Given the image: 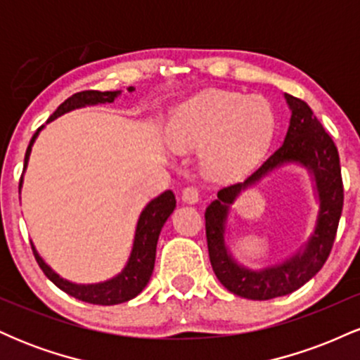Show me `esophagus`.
<instances>
[{
  "label": "esophagus",
  "instance_id": "34e87169",
  "mask_svg": "<svg viewBox=\"0 0 360 360\" xmlns=\"http://www.w3.org/2000/svg\"><path fill=\"white\" fill-rule=\"evenodd\" d=\"M181 198H183L184 203L194 205L198 203V200H200V191H198L196 186H186L183 189V194H181Z\"/></svg>",
  "mask_w": 360,
  "mask_h": 360
}]
</instances>
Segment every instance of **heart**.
<instances>
[{"label": "heart", "mask_w": 360, "mask_h": 360, "mask_svg": "<svg viewBox=\"0 0 360 360\" xmlns=\"http://www.w3.org/2000/svg\"><path fill=\"white\" fill-rule=\"evenodd\" d=\"M274 113L260 96L237 91L206 89L172 113L167 140L176 150L203 148L210 176L230 179L254 166L269 147Z\"/></svg>", "instance_id": "1"}]
</instances>
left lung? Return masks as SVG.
<instances>
[{
	"label": "left lung",
	"mask_w": 360,
	"mask_h": 360,
	"mask_svg": "<svg viewBox=\"0 0 360 360\" xmlns=\"http://www.w3.org/2000/svg\"><path fill=\"white\" fill-rule=\"evenodd\" d=\"M284 98L291 110V120L283 146L243 183L220 189L217 200L205 212L206 242L214 274L230 292L249 300L286 296L308 283L328 259L344 206V184L335 143L307 103L291 94H284ZM289 162L307 167L316 179L321 200L317 226L304 249L291 259L278 266L252 271L237 264L224 245L229 205L243 188Z\"/></svg>",
	"instance_id": "8db88e82"
}]
</instances>
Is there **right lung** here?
Segmentation results:
<instances>
[{
    "instance_id": "obj_1",
    "label": "right lung",
    "mask_w": 360,
    "mask_h": 360,
    "mask_svg": "<svg viewBox=\"0 0 360 360\" xmlns=\"http://www.w3.org/2000/svg\"><path fill=\"white\" fill-rule=\"evenodd\" d=\"M128 91H134V88L130 86ZM118 94L120 91H81V93L72 94L71 98H68V100L62 103L59 108L53 111L52 117L47 120V123L56 120L57 117H60V115L68 113V111L82 108V106L100 105V103H113ZM42 128L44 127H40L39 130L35 131L30 143H28L23 167H27L32 146H34L37 135H39V131L42 130ZM20 188H22V179H20ZM174 208L176 196L171 189H167V191H164L162 194L154 198V200L142 210L137 221V230H135L134 247H131V254L130 257H128L125 269L120 272L118 276H115L113 279L105 281V283L74 284L71 281L60 278L57 272H53L51 267L44 262V259L40 257L39 252L35 250L34 243H32V250H34L37 262H39L44 274L47 276L57 288L62 289L64 292H68L72 298L86 301V303L91 304H103V307L125 303V301L140 295L142 289L147 286L148 279H150L152 276V271H154L155 247L157 240H159V233L160 230H162L164 223H166L169 217H171V213L174 212Z\"/></svg>"
}]
</instances>
